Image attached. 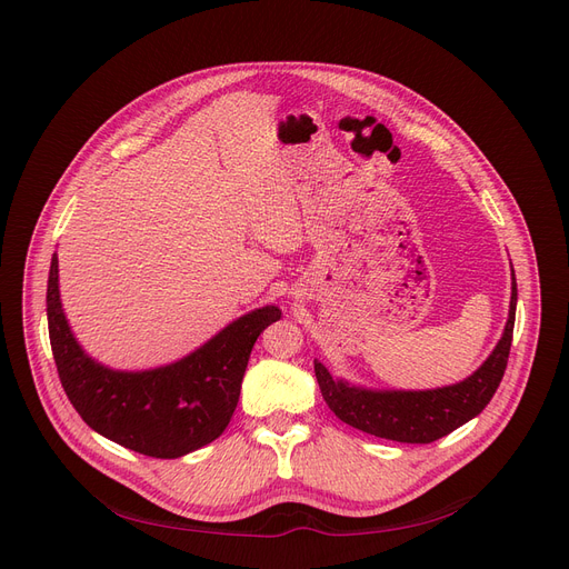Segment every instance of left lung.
Returning <instances> with one entry per match:
<instances>
[{
    "instance_id": "8db88e82",
    "label": "left lung",
    "mask_w": 569,
    "mask_h": 569,
    "mask_svg": "<svg viewBox=\"0 0 569 569\" xmlns=\"http://www.w3.org/2000/svg\"><path fill=\"white\" fill-rule=\"evenodd\" d=\"M516 318V279L509 305V320L500 343L477 372L462 383L437 390H386L372 392L335 381L328 369L313 362L323 400L337 418L351 428L381 439L402 443H430L472 421L496 395L509 360Z\"/></svg>"
}]
</instances>
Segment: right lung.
<instances>
[{"instance_id": "add662e5", "label": "right lung", "mask_w": 569, "mask_h": 569, "mask_svg": "<svg viewBox=\"0 0 569 569\" xmlns=\"http://www.w3.org/2000/svg\"><path fill=\"white\" fill-rule=\"evenodd\" d=\"M46 307L60 383L73 409L94 432L151 458H181L223 435L253 343L281 318L277 307H262L188 358L132 375L97 365L71 337L60 305L58 256L51 260Z\"/></svg>"}]
</instances>
